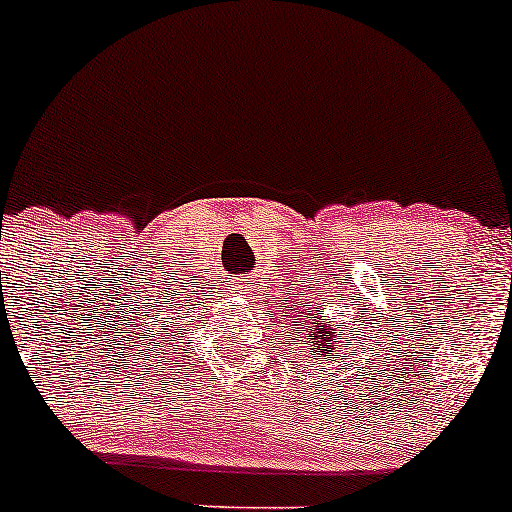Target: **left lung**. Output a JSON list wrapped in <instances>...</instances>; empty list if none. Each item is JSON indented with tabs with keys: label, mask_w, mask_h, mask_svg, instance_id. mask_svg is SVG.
Wrapping results in <instances>:
<instances>
[{
	"label": "left lung",
	"mask_w": 512,
	"mask_h": 512,
	"mask_svg": "<svg viewBox=\"0 0 512 512\" xmlns=\"http://www.w3.org/2000/svg\"><path fill=\"white\" fill-rule=\"evenodd\" d=\"M312 324H314V319H312ZM314 333H321V338H324V343H326V336H324V333H326V329L324 331H319V329H314ZM314 333H312V341H309V343H317V353H319V346H321V341H319V336H314ZM333 348V346H331ZM309 353H314V350H309Z\"/></svg>",
	"instance_id": "obj_1"
}]
</instances>
